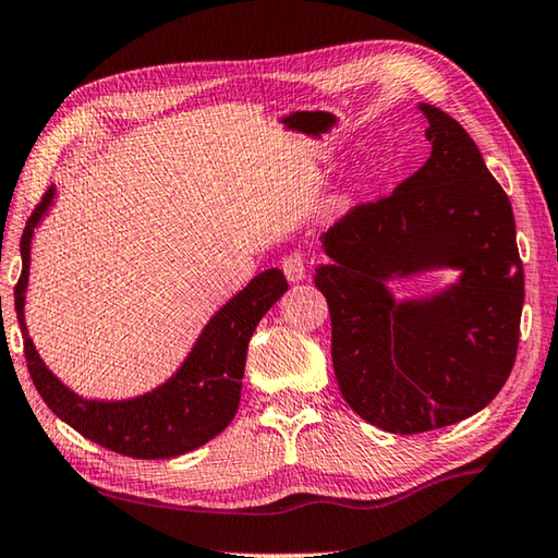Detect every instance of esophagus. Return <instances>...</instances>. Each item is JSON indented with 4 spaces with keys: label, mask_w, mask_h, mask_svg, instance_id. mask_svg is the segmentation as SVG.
<instances>
[{
    "label": "esophagus",
    "mask_w": 558,
    "mask_h": 558,
    "mask_svg": "<svg viewBox=\"0 0 558 558\" xmlns=\"http://www.w3.org/2000/svg\"><path fill=\"white\" fill-rule=\"evenodd\" d=\"M283 275H287L289 281H303L306 279V267H308V259L306 255H301V252H293V255L283 257Z\"/></svg>",
    "instance_id": "obj_1"
}]
</instances>
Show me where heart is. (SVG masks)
Wrapping results in <instances>:
<instances>
[{
    "label": "heart",
    "instance_id": "heart-1",
    "mask_svg": "<svg viewBox=\"0 0 558 558\" xmlns=\"http://www.w3.org/2000/svg\"><path fill=\"white\" fill-rule=\"evenodd\" d=\"M362 186H364V177H356L354 182H350L344 189H340V192L332 196L335 211H347V208H352L354 202H356V196H360V192H362Z\"/></svg>",
    "mask_w": 558,
    "mask_h": 558
}]
</instances>
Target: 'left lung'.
Instances as JSON below:
<instances>
[{"label":"left lung","instance_id":"obj_1","mask_svg":"<svg viewBox=\"0 0 558 558\" xmlns=\"http://www.w3.org/2000/svg\"><path fill=\"white\" fill-rule=\"evenodd\" d=\"M427 162L391 196L356 206L323 235L315 287L328 299L332 366L366 423L415 435L486 408L512 372L524 271L508 194L469 133L417 104ZM454 268L457 282L398 300L391 280Z\"/></svg>","mask_w":558,"mask_h":558}]
</instances>
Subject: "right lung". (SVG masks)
Listing matches in <instances>:
<instances>
[{
	"label": "right lung",
	"mask_w": 558,
	"mask_h": 558,
	"mask_svg": "<svg viewBox=\"0 0 558 558\" xmlns=\"http://www.w3.org/2000/svg\"><path fill=\"white\" fill-rule=\"evenodd\" d=\"M52 184L21 235V277L14 289L16 318L24 335L31 378L40 398L62 423L92 442L133 459H172L223 433L238 413L247 360V344L257 323L289 289L281 269H265L243 291L226 301L198 332L192 350L170 378L141 396L104 401L72 391L40 360L26 328V291L31 243L52 202Z\"/></svg>",
	"instance_id": "1"
}]
</instances>
